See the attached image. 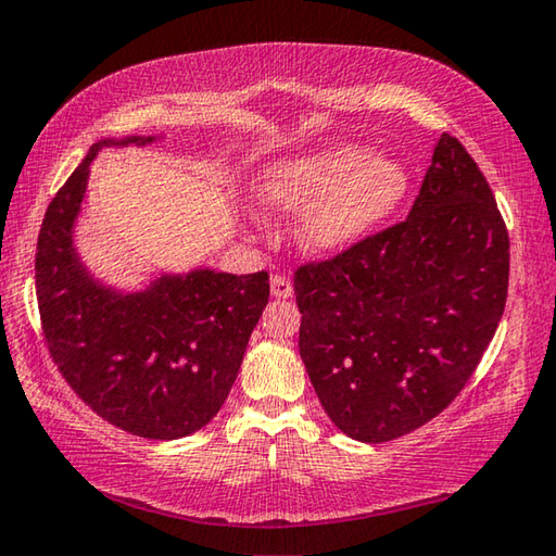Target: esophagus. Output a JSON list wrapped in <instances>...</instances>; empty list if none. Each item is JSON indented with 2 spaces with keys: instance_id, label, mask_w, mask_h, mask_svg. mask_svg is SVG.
Segmentation results:
<instances>
[{
  "instance_id": "esophagus-1",
  "label": "esophagus",
  "mask_w": 556,
  "mask_h": 556,
  "mask_svg": "<svg viewBox=\"0 0 556 556\" xmlns=\"http://www.w3.org/2000/svg\"><path fill=\"white\" fill-rule=\"evenodd\" d=\"M269 285H271V296L275 299H289L294 294V285H291V279L285 275H271Z\"/></svg>"
}]
</instances>
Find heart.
Returning a JSON list of instances; mask_svg holds the SVG:
<instances>
[{"label":"heart","mask_w":556,"mask_h":556,"mask_svg":"<svg viewBox=\"0 0 556 556\" xmlns=\"http://www.w3.org/2000/svg\"><path fill=\"white\" fill-rule=\"evenodd\" d=\"M408 173L399 160L336 143L285 157L260 175V201L271 216H301L299 245L338 255L359 245L399 208Z\"/></svg>","instance_id":"b5f03b06"}]
</instances>
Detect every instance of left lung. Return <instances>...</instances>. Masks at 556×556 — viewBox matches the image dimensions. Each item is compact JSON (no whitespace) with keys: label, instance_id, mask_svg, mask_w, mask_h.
Listing matches in <instances>:
<instances>
[{"label":"left lung","instance_id":"8db88e82","mask_svg":"<svg viewBox=\"0 0 556 556\" xmlns=\"http://www.w3.org/2000/svg\"><path fill=\"white\" fill-rule=\"evenodd\" d=\"M508 269L489 181L442 134L406 220L294 271L299 352L328 418L377 445L440 416L498 328Z\"/></svg>","mask_w":556,"mask_h":556}]
</instances>
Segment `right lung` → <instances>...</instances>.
Wrapping results in <instances>:
<instances>
[{
  "label": "right lung",
  "instance_id": "add662e5",
  "mask_svg": "<svg viewBox=\"0 0 556 556\" xmlns=\"http://www.w3.org/2000/svg\"><path fill=\"white\" fill-rule=\"evenodd\" d=\"M92 146L48 204L36 245V299L60 375L97 416L148 440L187 438L216 416L238 377L252 328L269 299L267 271L194 269L124 294L99 285L77 257L73 226Z\"/></svg>",
  "mask_w": 556,
  "mask_h": 556
}]
</instances>
